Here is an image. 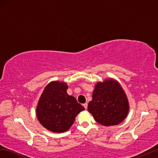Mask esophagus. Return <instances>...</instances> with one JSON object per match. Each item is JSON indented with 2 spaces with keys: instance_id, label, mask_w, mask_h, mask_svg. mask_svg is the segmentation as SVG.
Masks as SVG:
<instances>
[{
  "instance_id": "obj_1",
  "label": "esophagus",
  "mask_w": 158,
  "mask_h": 158,
  "mask_svg": "<svg viewBox=\"0 0 158 158\" xmlns=\"http://www.w3.org/2000/svg\"><path fill=\"white\" fill-rule=\"evenodd\" d=\"M87 106H88V104H87V103L83 104V106H84V108H85V109H87Z\"/></svg>"
}]
</instances>
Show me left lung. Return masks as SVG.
Segmentation results:
<instances>
[{
    "instance_id": "left-lung-1",
    "label": "left lung",
    "mask_w": 158,
    "mask_h": 158,
    "mask_svg": "<svg viewBox=\"0 0 158 158\" xmlns=\"http://www.w3.org/2000/svg\"><path fill=\"white\" fill-rule=\"evenodd\" d=\"M88 111L104 126L116 125L126 118L129 102L123 88L113 79L106 80L95 86Z\"/></svg>"
}]
</instances>
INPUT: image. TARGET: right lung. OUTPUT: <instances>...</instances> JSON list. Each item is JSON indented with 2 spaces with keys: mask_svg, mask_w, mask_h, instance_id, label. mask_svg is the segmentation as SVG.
Segmentation results:
<instances>
[{
  "mask_svg": "<svg viewBox=\"0 0 158 158\" xmlns=\"http://www.w3.org/2000/svg\"><path fill=\"white\" fill-rule=\"evenodd\" d=\"M65 83L54 81L44 90L36 109V115L42 125L54 133L67 131L76 116L85 110L76 99L69 96Z\"/></svg>",
  "mask_w": 158,
  "mask_h": 158,
  "instance_id": "add662e5",
  "label": "right lung"
}]
</instances>
